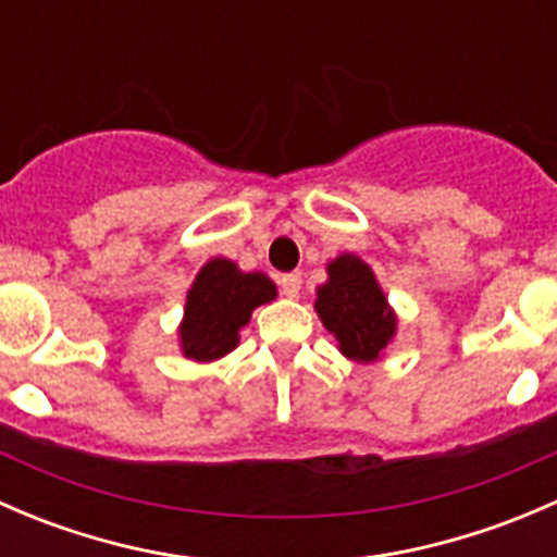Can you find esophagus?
Returning a JSON list of instances; mask_svg holds the SVG:
<instances>
[{
	"label": "esophagus",
	"mask_w": 557,
	"mask_h": 557,
	"mask_svg": "<svg viewBox=\"0 0 557 557\" xmlns=\"http://www.w3.org/2000/svg\"><path fill=\"white\" fill-rule=\"evenodd\" d=\"M299 288H301L299 272H290L280 277V290H283V296H288V299H296V296H299Z\"/></svg>",
	"instance_id": "obj_1"
}]
</instances>
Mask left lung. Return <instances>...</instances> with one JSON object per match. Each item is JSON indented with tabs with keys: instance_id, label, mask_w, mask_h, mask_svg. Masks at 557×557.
<instances>
[{
	"instance_id": "obj_1",
	"label": "left lung",
	"mask_w": 557,
	"mask_h": 557,
	"mask_svg": "<svg viewBox=\"0 0 557 557\" xmlns=\"http://www.w3.org/2000/svg\"><path fill=\"white\" fill-rule=\"evenodd\" d=\"M314 312L336 336L350 361H377L396 334V314L387 307L377 277L358 256L334 258L329 280L318 288Z\"/></svg>"
}]
</instances>
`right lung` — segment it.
<instances>
[{
	"instance_id": "obj_1",
	"label": "right lung",
	"mask_w": 557,
	"mask_h": 557,
	"mask_svg": "<svg viewBox=\"0 0 557 557\" xmlns=\"http://www.w3.org/2000/svg\"><path fill=\"white\" fill-rule=\"evenodd\" d=\"M277 296L261 272H243L228 258H212L196 274L180 323V347L190 361H218L239 345V329L256 307Z\"/></svg>"
}]
</instances>
